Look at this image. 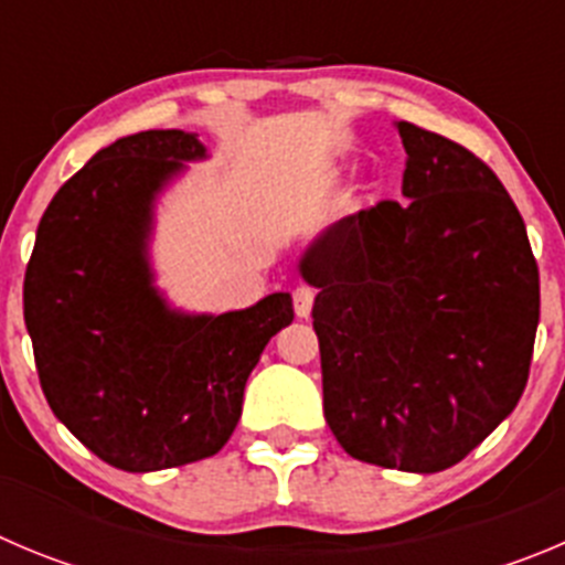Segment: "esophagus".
Returning a JSON list of instances; mask_svg holds the SVG:
<instances>
[{
	"instance_id": "esophagus-1",
	"label": "esophagus",
	"mask_w": 565,
	"mask_h": 565,
	"mask_svg": "<svg viewBox=\"0 0 565 565\" xmlns=\"http://www.w3.org/2000/svg\"><path fill=\"white\" fill-rule=\"evenodd\" d=\"M292 303H295V315H298V318H309V315H312L315 292L309 287H298L292 292Z\"/></svg>"
}]
</instances>
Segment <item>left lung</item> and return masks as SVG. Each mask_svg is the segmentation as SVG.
<instances>
[{
	"instance_id": "1",
	"label": "left lung",
	"mask_w": 565,
	"mask_h": 565,
	"mask_svg": "<svg viewBox=\"0 0 565 565\" xmlns=\"http://www.w3.org/2000/svg\"><path fill=\"white\" fill-rule=\"evenodd\" d=\"M402 194L348 214L312 242L300 276L323 413L351 457L435 473L457 466L515 409L541 318L524 220L488 163L398 122Z\"/></svg>"
}]
</instances>
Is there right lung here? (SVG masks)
<instances>
[{
    "label": "right lung",
    "instance_id": "add662e5",
    "mask_svg": "<svg viewBox=\"0 0 565 565\" xmlns=\"http://www.w3.org/2000/svg\"><path fill=\"white\" fill-rule=\"evenodd\" d=\"M200 158L205 147L186 130L103 147L46 205L24 273V323L52 413L130 473L217 455L258 356L295 318L289 292L239 312L186 315L152 284V205Z\"/></svg>",
    "mask_w": 565,
    "mask_h": 565
}]
</instances>
